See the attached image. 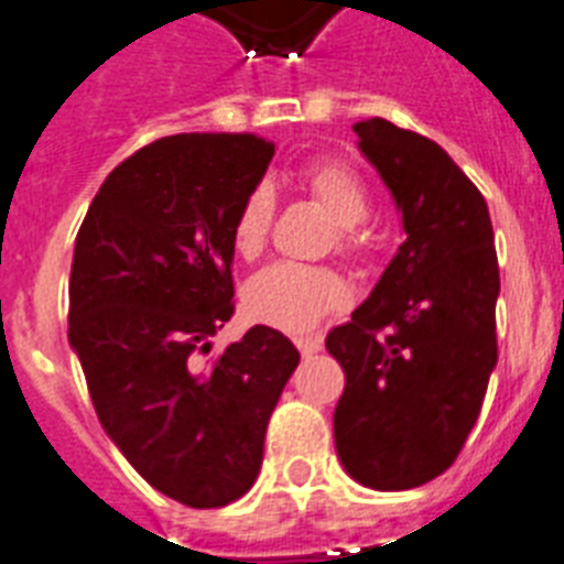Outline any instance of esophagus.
<instances>
[{
	"label": "esophagus",
	"mask_w": 564,
	"mask_h": 564,
	"mask_svg": "<svg viewBox=\"0 0 564 564\" xmlns=\"http://www.w3.org/2000/svg\"><path fill=\"white\" fill-rule=\"evenodd\" d=\"M295 347L301 349V355H304V358H310V355L321 352V347H324V344H321L318 335H301V338H295Z\"/></svg>",
	"instance_id": "obj_1"
}]
</instances>
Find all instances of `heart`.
I'll return each mask as SVG.
<instances>
[{"label":"heart","instance_id":"1","mask_svg":"<svg viewBox=\"0 0 564 564\" xmlns=\"http://www.w3.org/2000/svg\"><path fill=\"white\" fill-rule=\"evenodd\" d=\"M297 183L318 203L338 226V249L347 254L361 252L364 235L358 224L370 215V192L355 169L335 160L312 163L301 169ZM274 217V194L267 183H258L240 203L231 246L240 258L260 254L269 238ZM349 301L347 283L333 269L274 263L246 283L243 306L249 318L283 329V333H310L329 312L340 310Z\"/></svg>","mask_w":564,"mask_h":564}]
</instances>
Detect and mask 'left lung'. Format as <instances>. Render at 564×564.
Returning a JSON list of instances; mask_svg holds the SVG:
<instances>
[{"label":"left lung","instance_id":"left-lung-1","mask_svg":"<svg viewBox=\"0 0 564 564\" xmlns=\"http://www.w3.org/2000/svg\"><path fill=\"white\" fill-rule=\"evenodd\" d=\"M352 131L406 238L352 321L326 335L347 376L335 451L364 487L410 490L456 462L499 358L494 226L442 145L381 117Z\"/></svg>","mask_w":564,"mask_h":564}]
</instances>
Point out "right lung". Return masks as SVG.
Instances as JSON below:
<instances>
[{
  "instance_id": "add662e5",
  "label": "right lung",
  "mask_w": 564,
  "mask_h": 564,
  "mask_svg": "<svg viewBox=\"0 0 564 564\" xmlns=\"http://www.w3.org/2000/svg\"><path fill=\"white\" fill-rule=\"evenodd\" d=\"M272 154L254 134L163 137L108 174L74 243L68 340L99 424L188 508H224L254 485L301 361L272 326L200 358L235 312L231 226Z\"/></svg>"
}]
</instances>
